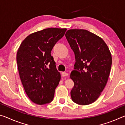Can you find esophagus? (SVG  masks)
<instances>
[{"label": "esophagus", "mask_w": 125, "mask_h": 125, "mask_svg": "<svg viewBox=\"0 0 125 125\" xmlns=\"http://www.w3.org/2000/svg\"><path fill=\"white\" fill-rule=\"evenodd\" d=\"M68 73L65 72H62V77H67V76H68Z\"/></svg>", "instance_id": "esophagus-1"}]
</instances>
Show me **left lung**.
<instances>
[{
  "mask_svg": "<svg viewBox=\"0 0 125 125\" xmlns=\"http://www.w3.org/2000/svg\"><path fill=\"white\" fill-rule=\"evenodd\" d=\"M65 36L75 58L70 75L74 83L72 99L79 105L90 104L100 96L108 80L110 51L101 37L86 30H69Z\"/></svg>",
  "mask_w": 125,
  "mask_h": 125,
  "instance_id": "8db88e82",
  "label": "left lung"
}]
</instances>
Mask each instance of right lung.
I'll return each mask as SVG.
<instances>
[{
    "mask_svg": "<svg viewBox=\"0 0 125 125\" xmlns=\"http://www.w3.org/2000/svg\"><path fill=\"white\" fill-rule=\"evenodd\" d=\"M66 29L48 28L31 33L21 43L16 54L20 78L29 99L39 105L50 103L61 74L51 52Z\"/></svg>",
    "mask_w": 125,
    "mask_h": 125,
    "instance_id": "obj_1",
    "label": "right lung"
}]
</instances>
